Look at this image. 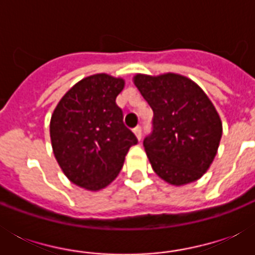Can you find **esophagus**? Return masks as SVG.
I'll use <instances>...</instances> for the list:
<instances>
[{
	"instance_id": "obj_1",
	"label": "esophagus",
	"mask_w": 255,
	"mask_h": 255,
	"mask_svg": "<svg viewBox=\"0 0 255 255\" xmlns=\"http://www.w3.org/2000/svg\"><path fill=\"white\" fill-rule=\"evenodd\" d=\"M133 133H135L136 139H137L140 141V140H141V128L136 127L135 129H133Z\"/></svg>"
}]
</instances>
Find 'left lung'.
<instances>
[{"instance_id": "8db88e82", "label": "left lung", "mask_w": 255, "mask_h": 255, "mask_svg": "<svg viewBox=\"0 0 255 255\" xmlns=\"http://www.w3.org/2000/svg\"><path fill=\"white\" fill-rule=\"evenodd\" d=\"M133 83L153 111V131L143 143L152 169L170 185L197 181L213 163L222 136L213 103L180 74H136Z\"/></svg>"}]
</instances>
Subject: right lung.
Segmentation results:
<instances>
[{
    "instance_id": "obj_1",
    "label": "right lung",
    "mask_w": 255,
    "mask_h": 255,
    "mask_svg": "<svg viewBox=\"0 0 255 255\" xmlns=\"http://www.w3.org/2000/svg\"><path fill=\"white\" fill-rule=\"evenodd\" d=\"M123 78L94 74L83 78L59 100L50 120L55 159L66 177L96 192L110 185L123 167L128 149L137 143L124 127L116 96Z\"/></svg>"
}]
</instances>
